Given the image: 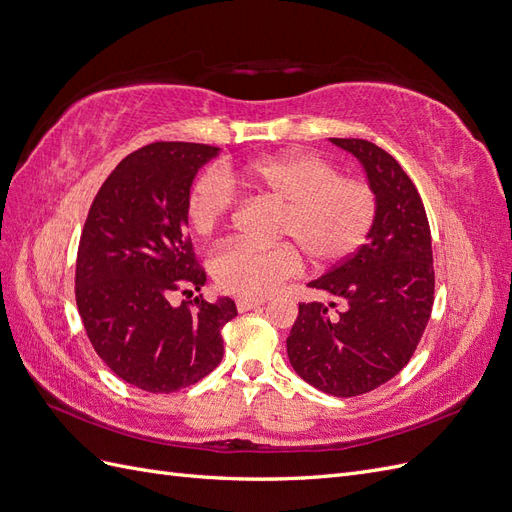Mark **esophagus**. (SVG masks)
Returning <instances> with one entry per match:
<instances>
[{
  "instance_id": "esophagus-1",
  "label": "esophagus",
  "mask_w": 512,
  "mask_h": 512,
  "mask_svg": "<svg viewBox=\"0 0 512 512\" xmlns=\"http://www.w3.org/2000/svg\"><path fill=\"white\" fill-rule=\"evenodd\" d=\"M260 305H265V299H252V297L237 299L239 312H250V309H256V307H260Z\"/></svg>"
}]
</instances>
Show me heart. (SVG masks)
Returning <instances> with one entry per match:
<instances>
[{
	"mask_svg": "<svg viewBox=\"0 0 512 512\" xmlns=\"http://www.w3.org/2000/svg\"><path fill=\"white\" fill-rule=\"evenodd\" d=\"M237 188L280 207L275 237L293 243H232L211 260L222 290L262 299L301 269V255L331 267L354 254L378 213L376 190L365 179L342 177L312 153H282L241 168H213L200 175L185 198L188 224L198 235L218 230L237 205Z\"/></svg>",
	"mask_w": 512,
	"mask_h": 512,
	"instance_id": "obj_1",
	"label": "heart"
}]
</instances>
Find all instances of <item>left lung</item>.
Returning a JSON list of instances; mask_svg holds the SVG:
<instances>
[{"instance_id":"left-lung-1","label":"left lung","mask_w":512,"mask_h":512,"mask_svg":"<svg viewBox=\"0 0 512 512\" xmlns=\"http://www.w3.org/2000/svg\"><path fill=\"white\" fill-rule=\"evenodd\" d=\"M331 143L363 164L378 213L367 243L307 284L331 301L299 303L286 348L307 384L356 397L408 365L431 316L436 277L427 213L404 168L363 138Z\"/></svg>"}]
</instances>
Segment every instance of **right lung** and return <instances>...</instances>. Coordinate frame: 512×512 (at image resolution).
I'll use <instances>...</instances> for the list:
<instances>
[{"instance_id":"1","label":"right lung","mask_w":512,"mask_h":512,"mask_svg":"<svg viewBox=\"0 0 512 512\" xmlns=\"http://www.w3.org/2000/svg\"><path fill=\"white\" fill-rule=\"evenodd\" d=\"M218 147L151 143L123 158L89 207L76 256V305L106 367L136 389L175 393L220 365L228 297L173 305L207 282L188 237L185 198Z\"/></svg>"}]
</instances>
